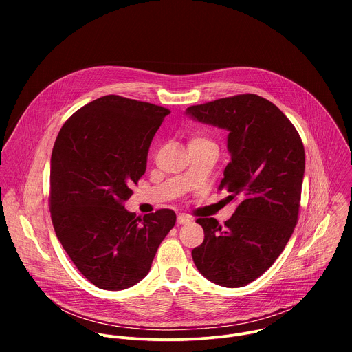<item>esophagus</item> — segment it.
Instances as JSON below:
<instances>
[{"label":"esophagus","mask_w":352,"mask_h":352,"mask_svg":"<svg viewBox=\"0 0 352 352\" xmlns=\"http://www.w3.org/2000/svg\"><path fill=\"white\" fill-rule=\"evenodd\" d=\"M192 219L189 217V216H186V214H179L178 217H177V223L178 224H186V223H189Z\"/></svg>","instance_id":"esophagus-1"}]
</instances>
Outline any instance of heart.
Listing matches in <instances>:
<instances>
[{"label":"heart","mask_w":352,"mask_h":352,"mask_svg":"<svg viewBox=\"0 0 352 352\" xmlns=\"http://www.w3.org/2000/svg\"><path fill=\"white\" fill-rule=\"evenodd\" d=\"M189 142H210V140L205 135H202V133H196V135H193L190 138Z\"/></svg>","instance_id":"1"}]
</instances>
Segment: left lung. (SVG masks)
Masks as SVG:
<instances>
[{
  "label": "left lung",
  "instance_id": "left-lung-1",
  "mask_svg": "<svg viewBox=\"0 0 352 352\" xmlns=\"http://www.w3.org/2000/svg\"><path fill=\"white\" fill-rule=\"evenodd\" d=\"M186 114L228 131L231 160L219 189L239 202L224 226L213 217L196 220L205 239L192 258L212 283L243 287L276 262L294 232L305 173L304 144L280 109L258 94L190 106Z\"/></svg>",
  "mask_w": 352,
  "mask_h": 352
}]
</instances>
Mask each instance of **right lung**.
I'll return each instance as SVG.
<instances>
[{"label":"right lung","instance_id":"right-lung-1","mask_svg":"<svg viewBox=\"0 0 352 352\" xmlns=\"http://www.w3.org/2000/svg\"><path fill=\"white\" fill-rule=\"evenodd\" d=\"M170 110L109 94L63 125L52 155L50 212L65 252L96 287L139 283L175 226L170 209L136 217L125 209L146 171L150 143Z\"/></svg>","mask_w":352,"mask_h":352}]
</instances>
